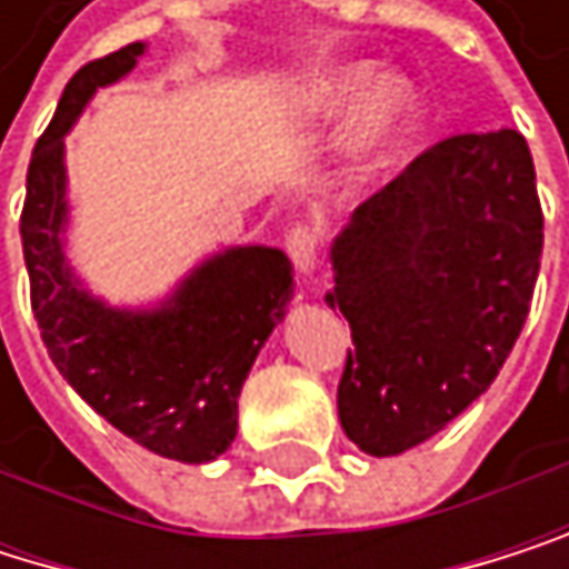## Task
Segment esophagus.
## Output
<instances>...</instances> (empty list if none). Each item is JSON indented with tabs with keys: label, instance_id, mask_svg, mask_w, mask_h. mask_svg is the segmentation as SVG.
<instances>
[{
	"label": "esophagus",
	"instance_id": "1",
	"mask_svg": "<svg viewBox=\"0 0 569 569\" xmlns=\"http://www.w3.org/2000/svg\"><path fill=\"white\" fill-rule=\"evenodd\" d=\"M284 248H288L291 264H295L301 274H311V271H315V264H318V234H315V228L295 224V228L288 231V238H284Z\"/></svg>",
	"mask_w": 569,
	"mask_h": 569
}]
</instances>
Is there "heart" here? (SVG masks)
I'll return each mask as SVG.
<instances>
[{
  "instance_id": "heart-1",
  "label": "heart",
  "mask_w": 569,
  "mask_h": 569,
  "mask_svg": "<svg viewBox=\"0 0 569 569\" xmlns=\"http://www.w3.org/2000/svg\"><path fill=\"white\" fill-rule=\"evenodd\" d=\"M311 113L331 117L348 107V147L359 157H372L396 143L412 117H416V87L402 77H382L376 80V66L355 62V66H338L331 73H325L311 87Z\"/></svg>"
}]
</instances>
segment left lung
Instances as JSON below:
<instances>
[{
	"instance_id": "obj_1",
	"label": "left lung",
	"mask_w": 569,
	"mask_h": 569,
	"mask_svg": "<svg viewBox=\"0 0 569 569\" xmlns=\"http://www.w3.org/2000/svg\"><path fill=\"white\" fill-rule=\"evenodd\" d=\"M543 210L517 130L459 133L355 207L331 244L351 341L338 382L345 436L399 456L472 406L530 315Z\"/></svg>"
}]
</instances>
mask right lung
Returning a JSON list of instances; mask_svg holds the SVG:
<instances>
[{
	"mask_svg": "<svg viewBox=\"0 0 569 569\" xmlns=\"http://www.w3.org/2000/svg\"><path fill=\"white\" fill-rule=\"evenodd\" d=\"M143 49L130 42L87 62L32 150L19 221L29 298L59 376L113 429L157 456L210 462L238 436L241 386L284 318L295 271L278 248H228L197 264L163 305L130 311L93 298L66 264L62 137Z\"/></svg>",
	"mask_w": 569,
	"mask_h": 569,
	"instance_id": "obj_1",
	"label": "right lung"
}]
</instances>
